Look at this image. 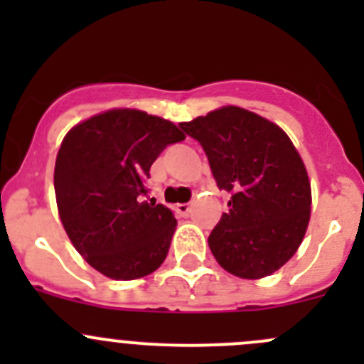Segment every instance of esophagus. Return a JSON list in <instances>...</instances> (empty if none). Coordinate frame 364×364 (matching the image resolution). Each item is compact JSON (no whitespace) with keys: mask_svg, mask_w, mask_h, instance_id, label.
<instances>
[{"mask_svg":"<svg viewBox=\"0 0 364 364\" xmlns=\"http://www.w3.org/2000/svg\"><path fill=\"white\" fill-rule=\"evenodd\" d=\"M176 211H178L181 216H188L190 211H192V205H190V204H178V205H176Z\"/></svg>","mask_w":364,"mask_h":364,"instance_id":"34e87169","label":"esophagus"}]
</instances>
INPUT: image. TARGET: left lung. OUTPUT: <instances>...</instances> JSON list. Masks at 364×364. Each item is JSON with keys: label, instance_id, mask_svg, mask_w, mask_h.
Returning a JSON list of instances; mask_svg holds the SVG:
<instances>
[{"label": "left lung", "instance_id": "left-lung-1", "mask_svg": "<svg viewBox=\"0 0 364 364\" xmlns=\"http://www.w3.org/2000/svg\"><path fill=\"white\" fill-rule=\"evenodd\" d=\"M199 141L229 211L208 237L216 262L234 277L257 280L297 252L310 222L306 168L278 124L247 109L227 107L179 123Z\"/></svg>", "mask_w": 364, "mask_h": 364}]
</instances>
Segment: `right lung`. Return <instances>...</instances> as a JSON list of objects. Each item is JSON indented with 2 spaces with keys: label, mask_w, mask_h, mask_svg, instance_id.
Segmentation results:
<instances>
[{
  "label": "right lung",
  "mask_w": 364,
  "mask_h": 364,
  "mask_svg": "<svg viewBox=\"0 0 364 364\" xmlns=\"http://www.w3.org/2000/svg\"><path fill=\"white\" fill-rule=\"evenodd\" d=\"M185 139L171 121L135 109H112L65 135L54 167L58 211L75 250L112 280H135L167 257L174 215L146 200L149 168Z\"/></svg>",
  "instance_id": "right-lung-1"
}]
</instances>
